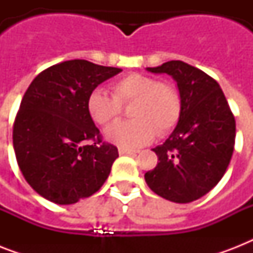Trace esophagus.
<instances>
[{"label": "esophagus", "instance_id": "34e87169", "mask_svg": "<svg viewBox=\"0 0 253 253\" xmlns=\"http://www.w3.org/2000/svg\"><path fill=\"white\" fill-rule=\"evenodd\" d=\"M118 152L119 155H135V154H138V151H135V150H130V148H118Z\"/></svg>", "mask_w": 253, "mask_h": 253}]
</instances>
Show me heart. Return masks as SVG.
I'll list each match as a JSON object with an SVG mask.
<instances>
[{
  "mask_svg": "<svg viewBox=\"0 0 253 253\" xmlns=\"http://www.w3.org/2000/svg\"><path fill=\"white\" fill-rule=\"evenodd\" d=\"M113 95L94 89L87 97L90 118L98 125L114 121L122 105L134 103L132 121L115 122L105 130L107 142L123 148H138L148 144L158 135H166L176 126L181 115V97L177 87L155 77L130 73L111 85Z\"/></svg>",
  "mask_w": 253,
  "mask_h": 253,
  "instance_id": "obj_1",
  "label": "heart"
}]
</instances>
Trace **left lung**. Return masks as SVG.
Listing matches in <instances>:
<instances>
[{
	"label": "left lung",
	"mask_w": 253,
	"mask_h": 253,
	"mask_svg": "<svg viewBox=\"0 0 253 253\" xmlns=\"http://www.w3.org/2000/svg\"><path fill=\"white\" fill-rule=\"evenodd\" d=\"M147 71L173 77L181 115L169 138L152 150L159 163L144 178L158 196L189 204L210 192L226 173L235 144V118L219 84L201 69L172 60Z\"/></svg>",
	"instance_id": "left-lung-1"
}]
</instances>
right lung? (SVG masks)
Listing matches in <instances>:
<instances>
[{
  "label": "right lung",
  "instance_id": "1",
  "mask_svg": "<svg viewBox=\"0 0 253 253\" xmlns=\"http://www.w3.org/2000/svg\"><path fill=\"white\" fill-rule=\"evenodd\" d=\"M121 68L68 60L38 75L22 98L13 146L25 180L45 200L76 204L98 192L118 158L87 113V97ZM87 140L94 141L84 145Z\"/></svg>",
  "mask_w": 253,
  "mask_h": 253
}]
</instances>
